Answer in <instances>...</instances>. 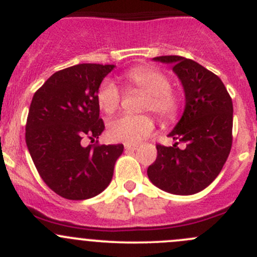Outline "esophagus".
I'll return each mask as SVG.
<instances>
[{"label": "esophagus", "mask_w": 257, "mask_h": 257, "mask_svg": "<svg viewBox=\"0 0 257 257\" xmlns=\"http://www.w3.org/2000/svg\"><path fill=\"white\" fill-rule=\"evenodd\" d=\"M124 148L126 150H137L138 149V145H133V144H124Z\"/></svg>", "instance_id": "obj_1"}]
</instances>
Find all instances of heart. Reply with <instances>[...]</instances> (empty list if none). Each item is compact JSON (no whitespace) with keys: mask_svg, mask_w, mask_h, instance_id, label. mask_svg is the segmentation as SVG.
Here are the masks:
<instances>
[{"mask_svg":"<svg viewBox=\"0 0 257 257\" xmlns=\"http://www.w3.org/2000/svg\"><path fill=\"white\" fill-rule=\"evenodd\" d=\"M125 79L134 88L147 94L143 110H152L162 120H173L180 109V99L172 90L170 78L154 67H138L125 73ZM121 93L112 79L102 80L97 90V102L100 109L113 114L119 108ZM154 131V120L149 115H121L108 125V137L114 142L137 144Z\"/></svg>","mask_w":257,"mask_h":257,"instance_id":"obj_1","label":"heart"}]
</instances>
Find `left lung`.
Here are the masks:
<instances>
[{"instance_id":"1","label":"left lung","mask_w":257,"mask_h":257,"mask_svg":"<svg viewBox=\"0 0 257 257\" xmlns=\"http://www.w3.org/2000/svg\"><path fill=\"white\" fill-rule=\"evenodd\" d=\"M172 63L185 92V109L169 133L173 147L157 145L155 162L148 168L150 181L175 195H191L219 175L232 144V100L221 79L193 59L160 56ZM185 143L179 150L177 144Z\"/></svg>"}]
</instances>
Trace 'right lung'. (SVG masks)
Here are the masks:
<instances>
[{
    "label": "right lung",
    "instance_id": "obj_1",
    "mask_svg": "<svg viewBox=\"0 0 257 257\" xmlns=\"http://www.w3.org/2000/svg\"><path fill=\"white\" fill-rule=\"evenodd\" d=\"M114 64L82 63L56 72L35 93L26 124V143L38 174L68 200L102 193L113 178L123 144L100 145L104 131L97 90ZM84 139L95 141L88 147Z\"/></svg>",
    "mask_w": 257,
    "mask_h": 257
}]
</instances>
